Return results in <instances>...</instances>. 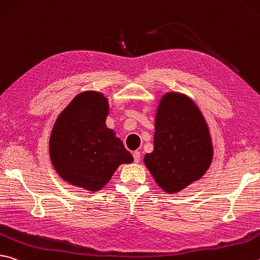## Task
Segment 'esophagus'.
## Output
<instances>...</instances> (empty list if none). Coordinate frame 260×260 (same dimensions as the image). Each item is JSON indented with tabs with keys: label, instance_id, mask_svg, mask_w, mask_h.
Returning a JSON list of instances; mask_svg holds the SVG:
<instances>
[{
	"label": "esophagus",
	"instance_id": "1",
	"mask_svg": "<svg viewBox=\"0 0 260 260\" xmlns=\"http://www.w3.org/2000/svg\"><path fill=\"white\" fill-rule=\"evenodd\" d=\"M133 157H134L135 162H140V160H141V152H140V151H134Z\"/></svg>",
	"mask_w": 260,
	"mask_h": 260
}]
</instances>
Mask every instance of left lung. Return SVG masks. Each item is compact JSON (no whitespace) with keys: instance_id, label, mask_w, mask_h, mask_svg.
<instances>
[{"instance_id":"obj_1","label":"left lung","mask_w":260,"mask_h":260,"mask_svg":"<svg viewBox=\"0 0 260 260\" xmlns=\"http://www.w3.org/2000/svg\"><path fill=\"white\" fill-rule=\"evenodd\" d=\"M214 155L205 117L185 94L168 92L160 99L154 120L153 151L144 165L158 186L177 193L198 181Z\"/></svg>"}]
</instances>
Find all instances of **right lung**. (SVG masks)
Returning <instances> with one entry per match:
<instances>
[{"label": "right lung", "mask_w": 260, "mask_h": 260, "mask_svg": "<svg viewBox=\"0 0 260 260\" xmlns=\"http://www.w3.org/2000/svg\"><path fill=\"white\" fill-rule=\"evenodd\" d=\"M109 102L100 92L79 93L56 118L50 136V158L64 182L99 191L133 155L106 126Z\"/></svg>", "instance_id": "add662e5"}]
</instances>
